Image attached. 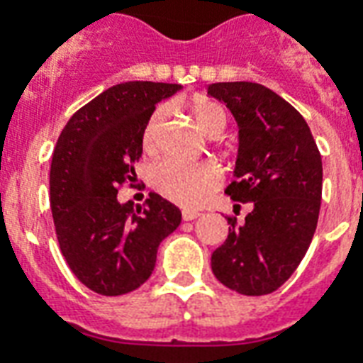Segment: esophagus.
Segmentation results:
<instances>
[{"label": "esophagus", "mask_w": 363, "mask_h": 363, "mask_svg": "<svg viewBox=\"0 0 363 363\" xmlns=\"http://www.w3.org/2000/svg\"><path fill=\"white\" fill-rule=\"evenodd\" d=\"M199 216V213L198 211H182V220H186V222H190V220H196V218H198Z\"/></svg>", "instance_id": "obj_1"}]
</instances>
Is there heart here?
<instances>
[{
    "instance_id": "heart-1",
    "label": "heart",
    "mask_w": 363,
    "mask_h": 363,
    "mask_svg": "<svg viewBox=\"0 0 363 363\" xmlns=\"http://www.w3.org/2000/svg\"><path fill=\"white\" fill-rule=\"evenodd\" d=\"M169 109L160 105L150 113L147 124L143 128L141 143L147 152H152L158 147L160 131L167 118ZM194 118L198 122L199 130L205 135L218 137L228 128L226 107L215 99L201 98L192 105ZM152 186L164 198L182 205V207H198L207 199L211 192H215L222 181L220 169L211 162H198L188 164L181 160H162L150 171Z\"/></svg>"
}]
</instances>
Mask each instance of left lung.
Masks as SVG:
<instances>
[{
    "label": "left lung",
    "instance_id": "8db88e82",
    "mask_svg": "<svg viewBox=\"0 0 363 363\" xmlns=\"http://www.w3.org/2000/svg\"><path fill=\"white\" fill-rule=\"evenodd\" d=\"M207 94L239 125L235 177L226 188L252 211L211 256L218 281L242 296L275 292L298 269L315 235L322 199V158L305 118L256 82H215ZM241 209V205H235Z\"/></svg>",
    "mask_w": 363,
    "mask_h": 363
}]
</instances>
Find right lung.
<instances>
[{"label":"right lung","mask_w":363,"mask_h":363,"mask_svg":"<svg viewBox=\"0 0 363 363\" xmlns=\"http://www.w3.org/2000/svg\"><path fill=\"white\" fill-rule=\"evenodd\" d=\"M181 88L150 81L111 86L71 116L54 147L50 209L60 250L96 294L122 296L141 286L160 242L181 224L179 207L158 194L139 207L116 199L122 184L135 181L148 116Z\"/></svg>","instance_id":"add662e5"}]
</instances>
